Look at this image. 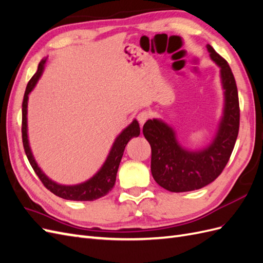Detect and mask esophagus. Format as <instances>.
<instances>
[{"instance_id":"34e87169","label":"esophagus","mask_w":263,"mask_h":263,"mask_svg":"<svg viewBox=\"0 0 263 263\" xmlns=\"http://www.w3.org/2000/svg\"><path fill=\"white\" fill-rule=\"evenodd\" d=\"M149 116H150V114L147 112V110H141L140 113H138L137 119H138L140 126H142V125L146 123V121L149 118Z\"/></svg>"}]
</instances>
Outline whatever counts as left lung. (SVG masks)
<instances>
[{
	"mask_svg": "<svg viewBox=\"0 0 263 263\" xmlns=\"http://www.w3.org/2000/svg\"><path fill=\"white\" fill-rule=\"evenodd\" d=\"M206 48L219 68L224 95L221 116L210 144L200 149L184 147L176 129L161 118L148 119L142 127L151 146V173L158 184L170 192L202 189L216 179L229 160L239 130V101L234 74L211 45Z\"/></svg>",
	"mask_w": 263,
	"mask_h": 263,
	"instance_id": "obj_1",
	"label": "left lung"
}]
</instances>
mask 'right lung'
<instances>
[{"instance_id": "right-lung-1", "label": "right lung", "mask_w": 263, "mask_h": 263, "mask_svg": "<svg viewBox=\"0 0 263 263\" xmlns=\"http://www.w3.org/2000/svg\"><path fill=\"white\" fill-rule=\"evenodd\" d=\"M47 61V57L44 58L38 65L37 72L30 79L27 86L25 94H24L23 100V108H22V136H23V145L25 149L26 156L28 158V161L30 165L33 166L34 171L44 183V185L48 189L51 193L57 195L61 198L69 201H94L98 198L106 195L110 190L113 189L115 181H116V174L119 163H121L122 157L124 154V150L128 141L134 138L138 137L140 135V127L136 119L124 128L118 136L115 138L112 147H110L109 153L105 159L104 163L102 164L101 168L97 171V173L92 176L89 180L84 182L78 183V184H60L55 181L51 180L49 177H47L45 172L41 169L38 165L36 159L31 151L29 139H28V127H27V106H28V97L30 92L35 89L37 82L41 79L45 65Z\"/></svg>"}]
</instances>
